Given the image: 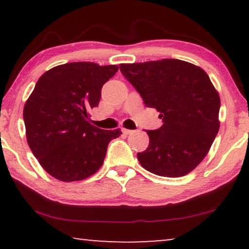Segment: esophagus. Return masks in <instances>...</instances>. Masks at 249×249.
Here are the masks:
<instances>
[{"instance_id":"obj_1","label":"esophagus","mask_w":249,"mask_h":249,"mask_svg":"<svg viewBox=\"0 0 249 249\" xmlns=\"http://www.w3.org/2000/svg\"><path fill=\"white\" fill-rule=\"evenodd\" d=\"M122 132H124V135H130V134H132V132H134V130H130V129H122Z\"/></svg>"}]
</instances>
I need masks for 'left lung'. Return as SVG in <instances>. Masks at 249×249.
I'll return each instance as SVG.
<instances>
[{
	"mask_svg": "<svg viewBox=\"0 0 249 249\" xmlns=\"http://www.w3.org/2000/svg\"><path fill=\"white\" fill-rule=\"evenodd\" d=\"M120 71L163 124L147 130L149 144L138 153L142 166L161 177L186 176L203 161L219 131L220 96L202 68L162 59L122 63Z\"/></svg>",
	"mask_w": 249,
	"mask_h": 249,
	"instance_id": "1",
	"label": "left lung"
}]
</instances>
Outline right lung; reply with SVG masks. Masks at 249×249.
<instances>
[{
	"label": "right lung",
	"instance_id": "right-lung-1",
	"mask_svg": "<svg viewBox=\"0 0 249 249\" xmlns=\"http://www.w3.org/2000/svg\"><path fill=\"white\" fill-rule=\"evenodd\" d=\"M118 66L71 62L42 74L23 107L27 142L47 173L66 182L94 175L120 129L90 124L88 110L98 107L101 89Z\"/></svg>",
	"mask_w": 249,
	"mask_h": 249
}]
</instances>
